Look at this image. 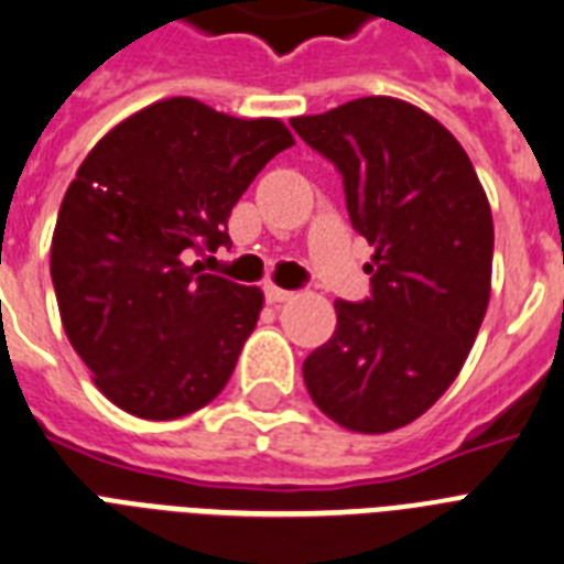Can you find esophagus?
<instances>
[{
  "label": "esophagus",
  "mask_w": 564,
  "mask_h": 564,
  "mask_svg": "<svg viewBox=\"0 0 564 564\" xmlns=\"http://www.w3.org/2000/svg\"><path fill=\"white\" fill-rule=\"evenodd\" d=\"M293 293L291 291H282V288L276 285H264V300L271 302V305H279V302H288L291 300Z\"/></svg>",
  "instance_id": "esophagus-1"
}]
</instances>
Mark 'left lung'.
<instances>
[{
	"label": "left lung",
	"instance_id": "left-lung-1",
	"mask_svg": "<svg viewBox=\"0 0 564 564\" xmlns=\"http://www.w3.org/2000/svg\"><path fill=\"white\" fill-rule=\"evenodd\" d=\"M291 128L341 173L373 245L370 296L336 300V330L302 365L325 416L356 433L408 425L451 388L490 300L494 219L454 133L416 105L365 96Z\"/></svg>",
	"mask_w": 564,
	"mask_h": 564
}]
</instances>
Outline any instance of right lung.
I'll use <instances>...</instances> for the list:
<instances>
[{
	"mask_svg": "<svg viewBox=\"0 0 564 564\" xmlns=\"http://www.w3.org/2000/svg\"><path fill=\"white\" fill-rule=\"evenodd\" d=\"M291 144L279 119L173 96L85 156L53 230L51 279L67 339L113 405L180 420L228 384L262 291L202 273L191 257L228 248L234 205Z\"/></svg>",
	"mask_w": 564,
	"mask_h": 564,
	"instance_id": "add662e5",
	"label": "right lung"
}]
</instances>
